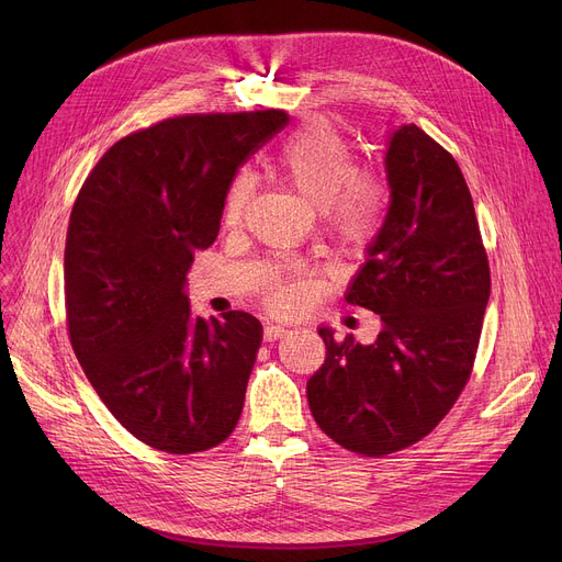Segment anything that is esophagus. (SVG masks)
Wrapping results in <instances>:
<instances>
[{
  "label": "esophagus",
  "mask_w": 562,
  "mask_h": 562,
  "mask_svg": "<svg viewBox=\"0 0 562 562\" xmlns=\"http://www.w3.org/2000/svg\"><path fill=\"white\" fill-rule=\"evenodd\" d=\"M289 330L284 326H280V323H266L263 326V339L266 341H276L280 337H284Z\"/></svg>",
  "instance_id": "esophagus-1"
}]
</instances>
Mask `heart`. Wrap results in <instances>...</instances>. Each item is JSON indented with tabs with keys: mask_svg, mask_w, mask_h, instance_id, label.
<instances>
[{
	"mask_svg": "<svg viewBox=\"0 0 562 562\" xmlns=\"http://www.w3.org/2000/svg\"><path fill=\"white\" fill-rule=\"evenodd\" d=\"M284 182L314 210L323 214L335 239L350 250L373 241L387 210V191L380 177L358 170V157L350 143L328 123H310L293 132L280 153ZM252 193V177L239 172L225 198V221L241 218ZM307 278L286 280L276 276L271 282V303L278 310H293L305 303Z\"/></svg>",
	"mask_w": 562,
	"mask_h": 562,
	"instance_id": "b5f03b06",
	"label": "heart"
}]
</instances>
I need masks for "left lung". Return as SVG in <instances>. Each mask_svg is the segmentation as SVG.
Instances as JSON below:
<instances>
[{
	"label": "left lung",
	"mask_w": 562,
	"mask_h": 562,
	"mask_svg": "<svg viewBox=\"0 0 562 562\" xmlns=\"http://www.w3.org/2000/svg\"><path fill=\"white\" fill-rule=\"evenodd\" d=\"M390 206L346 301L378 314L373 344L335 341L307 380L318 428L378 458L426 437L467 385L490 299L474 202L456 159L417 125L385 143Z\"/></svg>",
	"instance_id": "obj_1"
}]
</instances>
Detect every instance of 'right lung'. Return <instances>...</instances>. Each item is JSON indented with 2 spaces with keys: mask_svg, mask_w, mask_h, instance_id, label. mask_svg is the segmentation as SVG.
Masks as SVG:
<instances>
[{
  "mask_svg": "<svg viewBox=\"0 0 562 562\" xmlns=\"http://www.w3.org/2000/svg\"><path fill=\"white\" fill-rule=\"evenodd\" d=\"M286 123L276 109L168 117L111 145L77 195L70 344L111 415L153 449L206 451L241 417L261 323L193 316L187 273L216 241L236 170Z\"/></svg>",
  "mask_w": 562,
  "mask_h": 562,
  "instance_id": "add662e5",
  "label": "right lung"
}]
</instances>
